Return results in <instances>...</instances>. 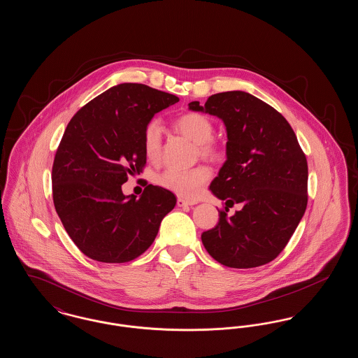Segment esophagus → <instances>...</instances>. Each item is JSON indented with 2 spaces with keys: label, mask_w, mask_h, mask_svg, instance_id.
<instances>
[{
  "label": "esophagus",
  "mask_w": 358,
  "mask_h": 358,
  "mask_svg": "<svg viewBox=\"0 0 358 358\" xmlns=\"http://www.w3.org/2000/svg\"><path fill=\"white\" fill-rule=\"evenodd\" d=\"M196 204V201H187V200H184V199H177V205L178 206H192V205Z\"/></svg>",
  "instance_id": "obj_1"
}]
</instances>
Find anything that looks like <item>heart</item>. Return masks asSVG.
Masks as SVG:
<instances>
[{"label": "heart", "mask_w": 358, "mask_h": 358, "mask_svg": "<svg viewBox=\"0 0 358 358\" xmlns=\"http://www.w3.org/2000/svg\"><path fill=\"white\" fill-rule=\"evenodd\" d=\"M176 127L181 134L190 138L199 145L200 153L204 157L216 158L219 150L210 142L213 138V124L203 114L187 113L176 122ZM162 127L158 120H150L143 133V150L149 161L157 162L161 158ZM210 171L205 166L193 169H174L169 168L158 177V184L177 193L181 197L194 199L199 196L201 187L209 181Z\"/></svg>", "instance_id": "1"}]
</instances>
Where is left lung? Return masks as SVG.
<instances>
[{
  "label": "left lung",
  "mask_w": 358,
  "mask_h": 358,
  "mask_svg": "<svg viewBox=\"0 0 358 358\" xmlns=\"http://www.w3.org/2000/svg\"><path fill=\"white\" fill-rule=\"evenodd\" d=\"M224 122L227 161L210 182V192L225 200L215 228L203 232L205 250L232 268H252L279 255L307 206V161L289 122L270 104L244 91L189 103ZM234 203L243 208L234 217Z\"/></svg>",
  "instance_id": "1"
}]
</instances>
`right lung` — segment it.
Masks as SVG:
<instances>
[{
    "label": "right lung",
    "instance_id": "add662e5",
    "mask_svg": "<svg viewBox=\"0 0 358 358\" xmlns=\"http://www.w3.org/2000/svg\"><path fill=\"white\" fill-rule=\"evenodd\" d=\"M180 101L138 83H122L87 103L69 120L52 166L55 209L85 256L126 263L142 255L177 203L148 185L139 199L122 185L146 164L143 133L154 115Z\"/></svg>",
    "mask_w": 358,
    "mask_h": 358
}]
</instances>
